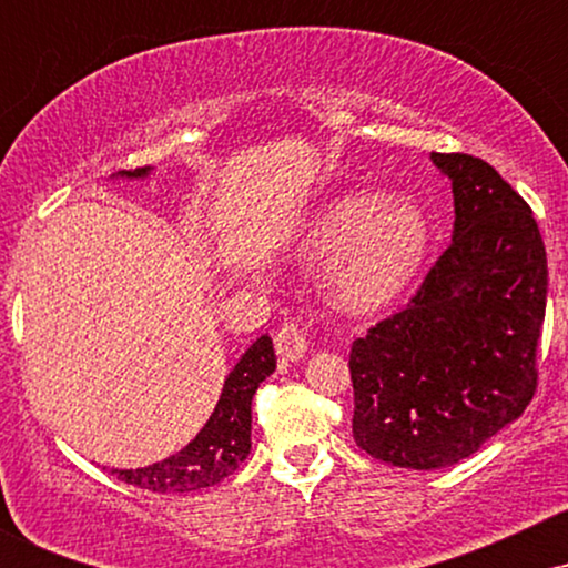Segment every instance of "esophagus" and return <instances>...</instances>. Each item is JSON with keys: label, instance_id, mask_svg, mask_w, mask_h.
<instances>
[{"label": "esophagus", "instance_id": "1", "mask_svg": "<svg viewBox=\"0 0 568 568\" xmlns=\"http://www.w3.org/2000/svg\"><path fill=\"white\" fill-rule=\"evenodd\" d=\"M275 349L283 361H302L306 352V334L296 321H285L275 331Z\"/></svg>", "mask_w": 568, "mask_h": 568}]
</instances>
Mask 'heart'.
<instances>
[{"mask_svg": "<svg viewBox=\"0 0 568 568\" xmlns=\"http://www.w3.org/2000/svg\"><path fill=\"white\" fill-rule=\"evenodd\" d=\"M429 247V224L410 200L382 192H344L310 221L302 253L328 262L323 285L331 302L368 315L414 285Z\"/></svg>", "mask_w": 568, "mask_h": 568, "instance_id": "b5f03b06", "label": "heart"}]
</instances>
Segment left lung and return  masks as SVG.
Listing matches in <instances>:
<instances>
[{
    "label": "left lung",
    "mask_w": 568,
    "mask_h": 568,
    "mask_svg": "<svg viewBox=\"0 0 568 568\" xmlns=\"http://www.w3.org/2000/svg\"><path fill=\"white\" fill-rule=\"evenodd\" d=\"M452 179L454 237L419 291L349 352L352 438L435 470L478 452L537 393L547 253L529 202L486 160L433 154Z\"/></svg>",
    "instance_id": "left-lung-1"
}]
</instances>
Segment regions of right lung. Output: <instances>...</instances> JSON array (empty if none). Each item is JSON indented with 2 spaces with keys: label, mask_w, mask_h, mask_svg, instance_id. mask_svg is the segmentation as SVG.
Returning <instances> with one entry per match:
<instances>
[{
  "label": "right lung",
  "mask_w": 568,
  "mask_h": 568,
  "mask_svg": "<svg viewBox=\"0 0 568 568\" xmlns=\"http://www.w3.org/2000/svg\"><path fill=\"white\" fill-rule=\"evenodd\" d=\"M146 171L149 168H135L125 175H146ZM272 371H275V349L272 338L262 336L226 376L219 406L197 438L158 465L141 470H112L116 480L160 494H186L216 486L251 454V403L258 384Z\"/></svg>",
  "instance_id": "obj_1"
}]
</instances>
